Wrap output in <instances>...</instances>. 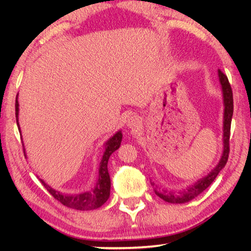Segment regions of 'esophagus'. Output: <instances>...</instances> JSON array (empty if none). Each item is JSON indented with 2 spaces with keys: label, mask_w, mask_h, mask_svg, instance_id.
Returning a JSON list of instances; mask_svg holds the SVG:
<instances>
[{
  "label": "esophagus",
  "mask_w": 251,
  "mask_h": 251,
  "mask_svg": "<svg viewBox=\"0 0 251 251\" xmlns=\"http://www.w3.org/2000/svg\"><path fill=\"white\" fill-rule=\"evenodd\" d=\"M139 125V118L136 116H131L127 121V126L130 127V128H135V127H138Z\"/></svg>",
  "instance_id": "1"
}]
</instances>
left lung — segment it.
<instances>
[{
	"mask_svg": "<svg viewBox=\"0 0 251 251\" xmlns=\"http://www.w3.org/2000/svg\"><path fill=\"white\" fill-rule=\"evenodd\" d=\"M219 80L223 87L224 93V101H225V116H224V154L222 156L219 164L216 166V168L212 171L209 175L203 177L202 179L198 180L196 184L188 187V188L182 190V192H164L156 194L163 199V201L172 203H182L192 201L195 197H197L199 194H201L203 190L208 188L211 185V182L216 179V177L219 174V172L225 167L227 164L229 151H230V146H229V139H230V126H231V118L233 113V99H232V90L229 83L228 77L226 74H224L222 71H218ZM151 185H155L152 182Z\"/></svg>",
	"mask_w": 251,
	"mask_h": 251,
	"instance_id": "8db88e82",
	"label": "left lung"
}]
</instances>
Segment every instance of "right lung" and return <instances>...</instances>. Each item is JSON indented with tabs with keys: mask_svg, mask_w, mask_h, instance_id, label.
Segmentation results:
<instances>
[{
	"mask_svg": "<svg viewBox=\"0 0 251 251\" xmlns=\"http://www.w3.org/2000/svg\"><path fill=\"white\" fill-rule=\"evenodd\" d=\"M18 115H19V101H18V99H16L15 117L19 126ZM121 142H122V133L121 131H118V133L114 135L113 137L107 142V144H106V151L103 155V158H101L100 166L99 181H97L95 188L92 189L91 192H86L78 195H65V194H61L56 192V190H54L53 188H50V187L49 185H46L43 180H41L42 184H43L45 188L48 189V192L52 195V196L56 199L58 202H61L62 205L73 208V209H77V210L96 209V208H99L103 205V203L107 201L109 197L110 178L107 171V163H108L109 156L112 155L117 148H120Z\"/></svg>",
	"mask_w": 251,
	"mask_h": 251,
	"instance_id": "right-lung-1",
	"label": "right lung"
}]
</instances>
